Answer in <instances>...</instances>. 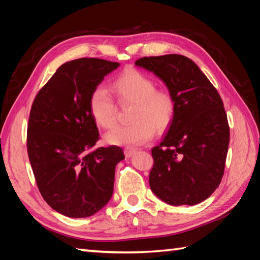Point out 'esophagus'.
Returning <instances> with one entry per match:
<instances>
[{"label":"esophagus","instance_id":"34e87169","mask_svg":"<svg viewBox=\"0 0 260 260\" xmlns=\"http://www.w3.org/2000/svg\"><path fill=\"white\" fill-rule=\"evenodd\" d=\"M124 152L126 154V156H132L136 152V148L133 146H126L124 148Z\"/></svg>","mask_w":260,"mask_h":260}]
</instances>
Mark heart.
Instances as JSON below:
<instances>
[{
    "mask_svg": "<svg viewBox=\"0 0 260 260\" xmlns=\"http://www.w3.org/2000/svg\"><path fill=\"white\" fill-rule=\"evenodd\" d=\"M110 89L121 105L133 104L129 118L133 123L118 127L106 136L110 144H143L154 134L169 128L175 117L176 98L169 88H156V81L142 71L127 68L112 81ZM93 121L104 129L117 124V108L108 91L98 86L89 96Z\"/></svg>",
    "mask_w": 260,
    "mask_h": 260,
    "instance_id": "b5f03b06",
    "label": "heart"
}]
</instances>
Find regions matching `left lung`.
Masks as SVG:
<instances>
[{
  "label": "left lung",
  "mask_w": 260,
  "mask_h": 260,
  "mask_svg": "<svg viewBox=\"0 0 260 260\" xmlns=\"http://www.w3.org/2000/svg\"><path fill=\"white\" fill-rule=\"evenodd\" d=\"M135 64L159 77L178 104L168 134L151 150V190L171 206H194L212 194L223 176L230 128L222 99L181 54L143 57Z\"/></svg>",
  "instance_id": "obj_1"
}]
</instances>
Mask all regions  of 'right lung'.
<instances>
[{
  "mask_svg": "<svg viewBox=\"0 0 260 260\" xmlns=\"http://www.w3.org/2000/svg\"><path fill=\"white\" fill-rule=\"evenodd\" d=\"M118 62L80 58L60 66L33 101L26 148L38 189L57 212L95 214L112 198L119 146L95 147L99 132L89 96Z\"/></svg>",
  "mask_w": 260,
  "mask_h": 260,
  "instance_id": "right-lung-1",
  "label": "right lung"
}]
</instances>
